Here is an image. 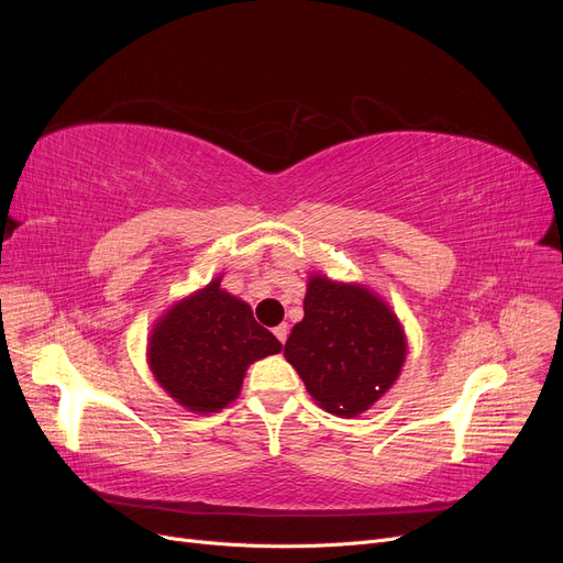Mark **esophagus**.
Here are the masks:
<instances>
[{
    "instance_id": "esophagus-1",
    "label": "esophagus",
    "mask_w": 563,
    "mask_h": 563,
    "mask_svg": "<svg viewBox=\"0 0 563 563\" xmlns=\"http://www.w3.org/2000/svg\"><path fill=\"white\" fill-rule=\"evenodd\" d=\"M275 335H277V340H279L282 345L286 343V338H288V327H286V323H279V327L275 329Z\"/></svg>"
}]
</instances>
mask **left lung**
<instances>
[{
  "label": "left lung",
  "mask_w": 563,
  "mask_h": 563,
  "mask_svg": "<svg viewBox=\"0 0 563 563\" xmlns=\"http://www.w3.org/2000/svg\"><path fill=\"white\" fill-rule=\"evenodd\" d=\"M305 317L284 356L310 397L333 416L354 418L397 383L408 343L399 317L368 286L310 275Z\"/></svg>",
  "instance_id": "obj_1"
}]
</instances>
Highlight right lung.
Listing matches in <instances>:
<instances>
[{"instance_id":"add662e5","label":"right lung","mask_w":563,"mask_h":563,"mask_svg":"<svg viewBox=\"0 0 563 563\" xmlns=\"http://www.w3.org/2000/svg\"><path fill=\"white\" fill-rule=\"evenodd\" d=\"M223 275L176 300L147 338V366L168 397L199 416L223 411L242 391L246 368L282 350L251 305L220 288Z\"/></svg>"}]
</instances>
